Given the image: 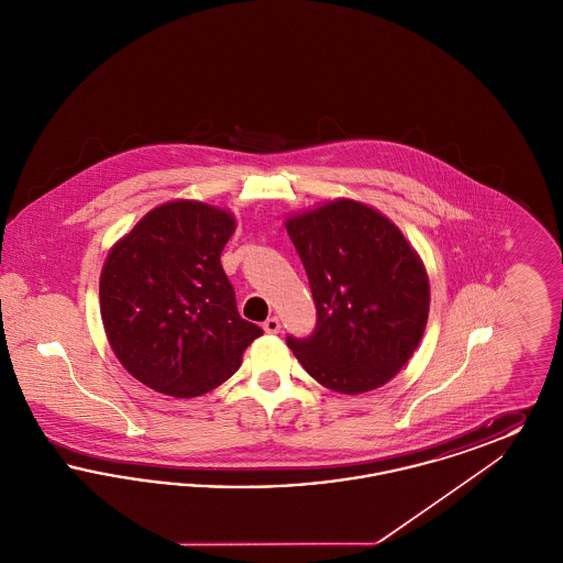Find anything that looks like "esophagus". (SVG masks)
<instances>
[{"mask_svg": "<svg viewBox=\"0 0 563 563\" xmlns=\"http://www.w3.org/2000/svg\"><path fill=\"white\" fill-rule=\"evenodd\" d=\"M264 331H266V333H278V331H280L278 317H269L268 321L264 322Z\"/></svg>", "mask_w": 563, "mask_h": 563, "instance_id": "obj_1", "label": "esophagus"}]
</instances>
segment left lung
Segmentation results:
<instances>
[{
	"mask_svg": "<svg viewBox=\"0 0 563 563\" xmlns=\"http://www.w3.org/2000/svg\"><path fill=\"white\" fill-rule=\"evenodd\" d=\"M287 234L317 306L310 338H287L301 367L342 395L401 372L429 321V274L401 230L374 207L335 198L289 214Z\"/></svg>",
	"mask_w": 563,
	"mask_h": 563,
	"instance_id": "obj_1",
	"label": "left lung"
}]
</instances>
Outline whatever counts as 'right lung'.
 <instances>
[{"instance_id": "add662e5", "label": "right lung", "mask_w": 563, "mask_h": 563, "mask_svg": "<svg viewBox=\"0 0 563 563\" xmlns=\"http://www.w3.org/2000/svg\"><path fill=\"white\" fill-rule=\"evenodd\" d=\"M236 217L200 200H170L143 214L109 249L99 306L109 346L147 388L200 397L241 367L264 331L244 321L221 268Z\"/></svg>"}]
</instances>
